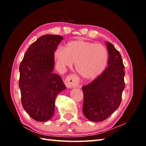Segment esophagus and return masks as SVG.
<instances>
[{"instance_id": "1", "label": "esophagus", "mask_w": 146, "mask_h": 146, "mask_svg": "<svg viewBox=\"0 0 146 146\" xmlns=\"http://www.w3.org/2000/svg\"><path fill=\"white\" fill-rule=\"evenodd\" d=\"M64 83L68 88H76L79 86V80L74 75H68L65 79Z\"/></svg>"}]
</instances>
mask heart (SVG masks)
Instances as JSON below:
<instances>
[{
    "mask_svg": "<svg viewBox=\"0 0 146 146\" xmlns=\"http://www.w3.org/2000/svg\"><path fill=\"white\" fill-rule=\"evenodd\" d=\"M108 54L104 45L78 38L67 42L54 52V59L61 70L73 66L78 75L86 80L97 78L107 66Z\"/></svg>",
    "mask_w": 146,
    "mask_h": 146,
    "instance_id": "heart-1",
    "label": "heart"
}]
</instances>
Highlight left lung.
<instances>
[{
  "label": "left lung",
  "mask_w": 146,
  "mask_h": 146,
  "mask_svg": "<svg viewBox=\"0 0 146 146\" xmlns=\"http://www.w3.org/2000/svg\"><path fill=\"white\" fill-rule=\"evenodd\" d=\"M105 42L108 52V67L91 83L82 86L83 112L92 122H102L119 108L125 88L121 55L111 43Z\"/></svg>",
  "instance_id": "obj_1"
}]
</instances>
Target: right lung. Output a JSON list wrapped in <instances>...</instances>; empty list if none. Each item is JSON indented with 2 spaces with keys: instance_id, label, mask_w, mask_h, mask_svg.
<instances>
[{
  "instance_id": "1",
  "label": "right lung",
  "mask_w": 146,
  "mask_h": 146,
  "mask_svg": "<svg viewBox=\"0 0 146 146\" xmlns=\"http://www.w3.org/2000/svg\"><path fill=\"white\" fill-rule=\"evenodd\" d=\"M63 38L42 36L27 49L19 66L21 102L33 119L46 122L53 116L55 98L66 88L61 77L52 71L54 52Z\"/></svg>"
}]
</instances>
